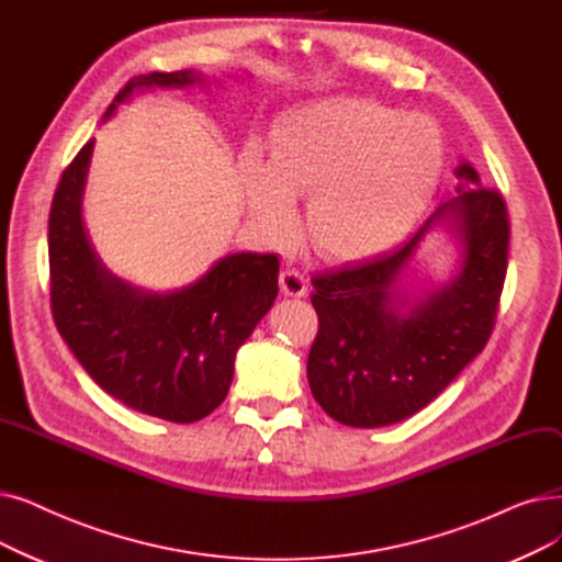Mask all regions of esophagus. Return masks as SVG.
I'll use <instances>...</instances> for the list:
<instances>
[{"label":"esophagus","mask_w":562,"mask_h":562,"mask_svg":"<svg viewBox=\"0 0 562 562\" xmlns=\"http://www.w3.org/2000/svg\"><path fill=\"white\" fill-rule=\"evenodd\" d=\"M280 289L284 296L303 299L307 294V280L299 271H282L280 273Z\"/></svg>","instance_id":"1"}]
</instances>
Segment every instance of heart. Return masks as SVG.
Segmentation results:
<instances>
[{
  "mask_svg": "<svg viewBox=\"0 0 562 562\" xmlns=\"http://www.w3.org/2000/svg\"><path fill=\"white\" fill-rule=\"evenodd\" d=\"M446 149L429 119L364 99H322L284 110L271 126L268 160L248 154L238 181L248 213L271 238H286L296 198L307 234L335 263L376 259L425 217Z\"/></svg>",
  "mask_w": 562,
  "mask_h": 562,
  "instance_id": "heart-1",
  "label": "heart"
}]
</instances>
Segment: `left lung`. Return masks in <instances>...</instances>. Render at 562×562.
Listing matches in <instances>:
<instances>
[{"mask_svg": "<svg viewBox=\"0 0 562 562\" xmlns=\"http://www.w3.org/2000/svg\"><path fill=\"white\" fill-rule=\"evenodd\" d=\"M454 198L400 250L312 278L319 333L307 358L314 400L341 425L411 418L454 381L492 335L507 271L509 223L498 192L461 160ZM436 231L456 246L453 273L418 292L405 282Z\"/></svg>", "mask_w": 562, "mask_h": 562, "instance_id": "1", "label": "left lung"}]
</instances>
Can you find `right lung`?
<instances>
[{
    "label": "right lung",
    "instance_id": "obj_1",
    "mask_svg": "<svg viewBox=\"0 0 562 562\" xmlns=\"http://www.w3.org/2000/svg\"><path fill=\"white\" fill-rule=\"evenodd\" d=\"M209 85L200 70L146 72L119 91L103 121L146 91ZM93 144L87 142L66 167L47 223L57 330L114 400L169 423L202 420L227 397L236 351L278 296L280 259L232 252L175 291L142 289L114 276L82 217Z\"/></svg>",
    "mask_w": 562,
    "mask_h": 562
}]
</instances>
